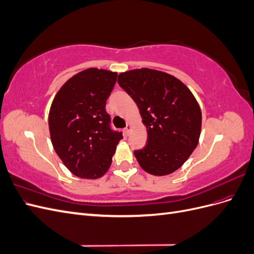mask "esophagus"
<instances>
[{"label":"esophagus","instance_id":"1","mask_svg":"<svg viewBox=\"0 0 254 254\" xmlns=\"http://www.w3.org/2000/svg\"><path fill=\"white\" fill-rule=\"evenodd\" d=\"M130 130H131V125H130V124H127L126 128L124 129V132H125V134H126V135H128V134H129Z\"/></svg>","mask_w":254,"mask_h":254}]
</instances>
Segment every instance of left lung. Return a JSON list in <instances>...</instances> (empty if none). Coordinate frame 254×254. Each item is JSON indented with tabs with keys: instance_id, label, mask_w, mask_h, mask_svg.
<instances>
[{
	"instance_id": "1",
	"label": "left lung",
	"mask_w": 254,
	"mask_h": 254,
	"mask_svg": "<svg viewBox=\"0 0 254 254\" xmlns=\"http://www.w3.org/2000/svg\"><path fill=\"white\" fill-rule=\"evenodd\" d=\"M118 82L137 105L147 144L134 150L144 171L164 176L178 170L196 148L201 110L189 88L174 76L150 68L119 75Z\"/></svg>"
}]
</instances>
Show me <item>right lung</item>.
Returning a JSON list of instances; mask_svg holds the SVG:
<instances>
[{
	"label": "right lung",
	"instance_id": "obj_1",
	"mask_svg": "<svg viewBox=\"0 0 254 254\" xmlns=\"http://www.w3.org/2000/svg\"><path fill=\"white\" fill-rule=\"evenodd\" d=\"M118 74L95 67L68 79L52 103L49 127L58 157L72 174L97 179L106 174L122 132L111 129L106 102Z\"/></svg>",
	"mask_w": 254,
	"mask_h": 254
}]
</instances>
